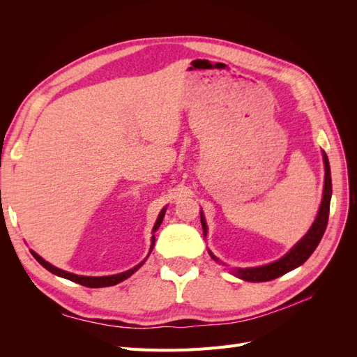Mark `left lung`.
Returning <instances> with one entry per match:
<instances>
[{
    "label": "left lung",
    "instance_id": "8db88e82",
    "mask_svg": "<svg viewBox=\"0 0 357 357\" xmlns=\"http://www.w3.org/2000/svg\"><path fill=\"white\" fill-rule=\"evenodd\" d=\"M323 162H325V190H323V199H321V205L317 218L312 223V226L310 228V231L307 232V235L302 238L291 250L283 256L282 259H278L277 262H273L265 266H259V268H245V269H236L235 275L245 280V282H253V283H259V282H269V280H274L280 275H283L291 269L298 268L299 265L304 264L307 259L312 255V252L316 250V247L319 245L323 234L326 231L328 226V219H329V205H331V197H332V180H331V167H329V160L326 153L323 152ZM201 225L204 229V235L207 234V225H205L204 215L201 213ZM211 255V257L214 261H218L211 252H208Z\"/></svg>",
    "mask_w": 357,
    "mask_h": 357
}]
</instances>
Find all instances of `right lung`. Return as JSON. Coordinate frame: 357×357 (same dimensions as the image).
Listing matches in <instances>:
<instances>
[{
	"instance_id": "obj_1",
	"label": "right lung",
	"mask_w": 357,
	"mask_h": 357,
	"mask_svg": "<svg viewBox=\"0 0 357 357\" xmlns=\"http://www.w3.org/2000/svg\"><path fill=\"white\" fill-rule=\"evenodd\" d=\"M164 215H165V208L159 213V218H158V220H156V223H155L153 232L160 226L162 220H164ZM153 244H155V236H152V248H153ZM31 253H32V256H34V257L37 259V262H38L40 265L45 266V268L47 269V271H50L52 274L63 277V278H67V280H71V282L79 283V284L86 286V287H107V286H114V284H117V283L123 282V280H126L128 277H131V275L137 271V269L143 265V262H142L139 265L134 266L132 269H129V271H125V273H122V274H116V275H107V277H83V275H75V274H71V273H67V271H62V269H58V268H55L53 265H50L49 262H46L45 259H41L37 253H34V252H31Z\"/></svg>"
}]
</instances>
